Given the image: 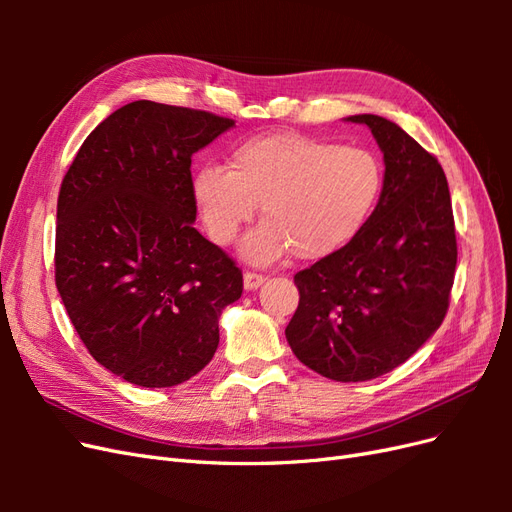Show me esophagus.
I'll return each instance as SVG.
<instances>
[{"label":"esophagus","mask_w":512,"mask_h":512,"mask_svg":"<svg viewBox=\"0 0 512 512\" xmlns=\"http://www.w3.org/2000/svg\"><path fill=\"white\" fill-rule=\"evenodd\" d=\"M262 284H265V275H258V273H252V271H247L243 275V288L245 290H256Z\"/></svg>","instance_id":"1"}]
</instances>
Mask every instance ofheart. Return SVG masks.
<instances>
[{
  "mask_svg": "<svg viewBox=\"0 0 512 512\" xmlns=\"http://www.w3.org/2000/svg\"><path fill=\"white\" fill-rule=\"evenodd\" d=\"M384 188L376 153L297 132L254 136L235 147L228 170L205 166L192 177V196L220 245L237 237L260 205L262 222L239 252L252 265H271L292 252L320 260L361 235Z\"/></svg>",
  "mask_w": 512,
  "mask_h": 512,
  "instance_id": "b5f03b06",
  "label": "heart"
}]
</instances>
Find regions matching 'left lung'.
<instances>
[{"mask_svg": "<svg viewBox=\"0 0 512 512\" xmlns=\"http://www.w3.org/2000/svg\"><path fill=\"white\" fill-rule=\"evenodd\" d=\"M384 153V188L361 235L294 275L286 327L297 359L335 382H365L406 363L442 324L455 280L451 194L438 160L397 123L352 115Z\"/></svg>", "mask_w": 512, "mask_h": 512, "instance_id": "8db88e82", "label": "left lung"}]
</instances>
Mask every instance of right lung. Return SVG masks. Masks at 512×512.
<instances>
[{
  "instance_id": "obj_1",
  "label": "right lung",
  "mask_w": 512,
  "mask_h": 512,
  "mask_svg": "<svg viewBox=\"0 0 512 512\" xmlns=\"http://www.w3.org/2000/svg\"><path fill=\"white\" fill-rule=\"evenodd\" d=\"M235 126L136 100L91 132L61 181L55 282L89 354L115 376L164 389L220 344L243 275L194 228L192 156Z\"/></svg>"
}]
</instances>
